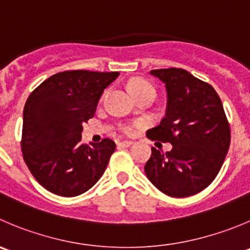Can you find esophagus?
<instances>
[{
	"label": "esophagus",
	"instance_id": "esophagus-1",
	"mask_svg": "<svg viewBox=\"0 0 250 250\" xmlns=\"http://www.w3.org/2000/svg\"><path fill=\"white\" fill-rule=\"evenodd\" d=\"M133 144L132 140H123V142H120L117 144L118 147H128Z\"/></svg>",
	"mask_w": 250,
	"mask_h": 250
}]
</instances>
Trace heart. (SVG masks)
Instances as JSON below:
<instances>
[{"mask_svg":"<svg viewBox=\"0 0 250 250\" xmlns=\"http://www.w3.org/2000/svg\"><path fill=\"white\" fill-rule=\"evenodd\" d=\"M128 90H129L130 94L134 96V95H138V94H140V93H144V91H146V90L155 91V89H154V86H152L149 82L145 81V79L133 78V79H130L129 83H128ZM121 129H122V132L125 133V134H133V133H134V125H125L121 127Z\"/></svg>","mask_w":250,"mask_h":250,"instance_id":"heart-1","label":"heart"}]
</instances>
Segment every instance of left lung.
<instances>
[{"instance_id": "1", "label": "left lung", "mask_w": 250, "mask_h": 250, "mask_svg": "<svg viewBox=\"0 0 250 250\" xmlns=\"http://www.w3.org/2000/svg\"><path fill=\"white\" fill-rule=\"evenodd\" d=\"M165 83L166 115L147 138L171 143V151L151 147L145 164L149 181L166 195L186 198L205 189L225 161L231 130L221 99L210 84L182 68L152 69Z\"/></svg>"}]
</instances>
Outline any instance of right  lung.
I'll list each match as a JSON object with an SVG mask.
<instances>
[{"instance_id":"obj_1","label":"right lung","mask_w":250,"mask_h":250,"mask_svg":"<svg viewBox=\"0 0 250 250\" xmlns=\"http://www.w3.org/2000/svg\"><path fill=\"white\" fill-rule=\"evenodd\" d=\"M118 72L64 71L29 95L24 106L21 152L41 186L61 197L89 190L105 172L115 142L83 144V123L94 117L104 89Z\"/></svg>"}]
</instances>
